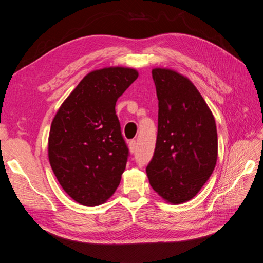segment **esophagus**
I'll return each mask as SVG.
<instances>
[{
	"instance_id": "1",
	"label": "esophagus",
	"mask_w": 263,
	"mask_h": 263,
	"mask_svg": "<svg viewBox=\"0 0 263 263\" xmlns=\"http://www.w3.org/2000/svg\"><path fill=\"white\" fill-rule=\"evenodd\" d=\"M128 148H129V151L133 154L135 153V150H136V141L135 140H130L128 142Z\"/></svg>"
}]
</instances>
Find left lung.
Masks as SVG:
<instances>
[{
    "instance_id": "left-lung-1",
    "label": "left lung",
    "mask_w": 263,
    "mask_h": 263,
    "mask_svg": "<svg viewBox=\"0 0 263 263\" xmlns=\"http://www.w3.org/2000/svg\"><path fill=\"white\" fill-rule=\"evenodd\" d=\"M159 101L158 136L146 172L166 203H185L200 192L218 156L215 118L192 81L178 71L154 68Z\"/></svg>"
}]
</instances>
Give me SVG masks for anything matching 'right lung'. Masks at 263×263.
Here are the masks:
<instances>
[{
	"label": "right lung",
	"mask_w": 263,
	"mask_h": 263,
	"mask_svg": "<svg viewBox=\"0 0 263 263\" xmlns=\"http://www.w3.org/2000/svg\"><path fill=\"white\" fill-rule=\"evenodd\" d=\"M138 74L136 69L119 66L91 71L52 119L48 137L51 169L79 204L105 203L119 185L128 149L115 104Z\"/></svg>",
	"instance_id": "right-lung-1"
}]
</instances>
